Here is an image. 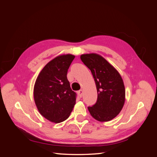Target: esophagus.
Returning <instances> with one entry per match:
<instances>
[{
    "instance_id": "esophagus-1",
    "label": "esophagus",
    "mask_w": 157,
    "mask_h": 157,
    "mask_svg": "<svg viewBox=\"0 0 157 157\" xmlns=\"http://www.w3.org/2000/svg\"><path fill=\"white\" fill-rule=\"evenodd\" d=\"M77 93H78V94L79 97H80V98H82V94H83V90H80L79 91H78V92H77Z\"/></svg>"
}]
</instances>
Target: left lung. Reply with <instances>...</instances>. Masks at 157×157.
Instances as JSON below:
<instances>
[{
  "mask_svg": "<svg viewBox=\"0 0 157 157\" xmlns=\"http://www.w3.org/2000/svg\"><path fill=\"white\" fill-rule=\"evenodd\" d=\"M80 59L91 71L98 92L96 104L88 107L90 115L99 122L110 121L120 113L125 102V88L121 76L100 55L82 54Z\"/></svg>",
  "mask_w": 157,
  "mask_h": 157,
  "instance_id": "left-lung-1",
  "label": "left lung"
}]
</instances>
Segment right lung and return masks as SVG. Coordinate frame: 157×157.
I'll use <instances>...</instances> for the list:
<instances>
[{
	"label": "right lung",
	"instance_id": "1",
	"mask_svg": "<svg viewBox=\"0 0 157 157\" xmlns=\"http://www.w3.org/2000/svg\"><path fill=\"white\" fill-rule=\"evenodd\" d=\"M75 58L69 54L56 57L36 78L33 90L35 103L40 115L50 122L59 123L67 119L76 103V93L67 77Z\"/></svg>",
	"mask_w": 157,
	"mask_h": 157
}]
</instances>
